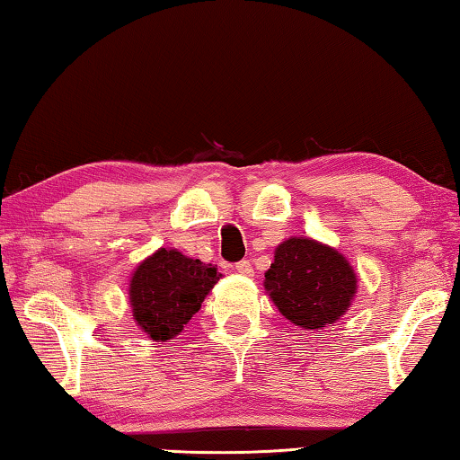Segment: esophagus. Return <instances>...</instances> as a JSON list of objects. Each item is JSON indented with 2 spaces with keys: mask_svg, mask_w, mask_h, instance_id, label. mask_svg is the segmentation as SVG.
I'll return each instance as SVG.
<instances>
[{
  "mask_svg": "<svg viewBox=\"0 0 460 460\" xmlns=\"http://www.w3.org/2000/svg\"><path fill=\"white\" fill-rule=\"evenodd\" d=\"M235 270L239 274H245V276H252L253 274V268H252V264H250V260H242V261H237L235 264Z\"/></svg>",
  "mask_w": 460,
  "mask_h": 460,
  "instance_id": "34e87169",
  "label": "esophagus"
}]
</instances>
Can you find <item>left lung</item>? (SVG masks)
I'll use <instances>...</instances> for the list:
<instances>
[{
	"label": "left lung",
	"mask_w": 460,
	"mask_h": 460,
	"mask_svg": "<svg viewBox=\"0 0 460 460\" xmlns=\"http://www.w3.org/2000/svg\"><path fill=\"white\" fill-rule=\"evenodd\" d=\"M264 290L290 323L317 332L352 307L358 276L335 247L311 237H288L274 250Z\"/></svg>",
	"instance_id": "1"
}]
</instances>
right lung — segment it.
I'll use <instances>...</instances> for the list:
<instances>
[{
  "label": "right lung",
  "mask_w": 460,
  "mask_h": 460,
  "mask_svg": "<svg viewBox=\"0 0 460 460\" xmlns=\"http://www.w3.org/2000/svg\"><path fill=\"white\" fill-rule=\"evenodd\" d=\"M221 276L213 264L159 247L130 274L128 305L135 323L153 341L173 340Z\"/></svg>",
  "instance_id": "add662e5"
}]
</instances>
